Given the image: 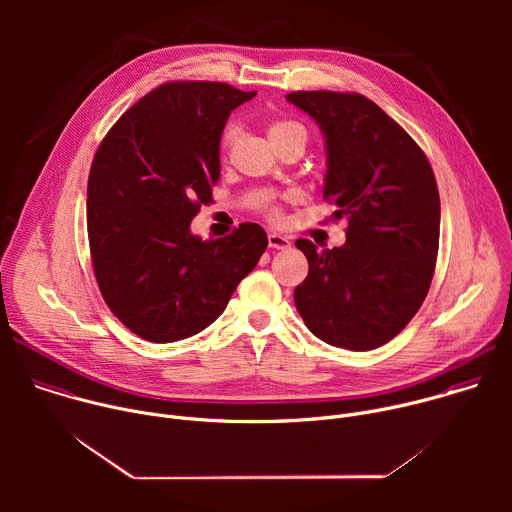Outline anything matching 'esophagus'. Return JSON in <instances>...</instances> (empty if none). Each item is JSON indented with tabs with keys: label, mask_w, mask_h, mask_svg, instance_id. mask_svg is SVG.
Wrapping results in <instances>:
<instances>
[{
	"label": "esophagus",
	"mask_w": 512,
	"mask_h": 512,
	"mask_svg": "<svg viewBox=\"0 0 512 512\" xmlns=\"http://www.w3.org/2000/svg\"><path fill=\"white\" fill-rule=\"evenodd\" d=\"M267 241H269L271 249H287L291 245V241L285 235H279V233H269Z\"/></svg>",
	"instance_id": "34e87169"
}]
</instances>
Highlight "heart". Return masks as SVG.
<instances>
[{
	"label": "heart",
	"instance_id": "b5f03b06",
	"mask_svg": "<svg viewBox=\"0 0 512 512\" xmlns=\"http://www.w3.org/2000/svg\"><path fill=\"white\" fill-rule=\"evenodd\" d=\"M267 135H269L271 143H273V141H279V139H283V137H291V135H300V137H304V139H306V129H304V125H302V123H298V121H291V119H277V121H271V123H269V127H267ZM231 139H233V131H229V133H227L225 141L229 143Z\"/></svg>",
	"mask_w": 512,
	"mask_h": 512
}]
</instances>
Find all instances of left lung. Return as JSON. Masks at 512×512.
I'll use <instances>...</instances> for the list:
<instances>
[{
    "instance_id": "obj_1",
    "label": "left lung",
    "mask_w": 512,
    "mask_h": 512,
    "mask_svg": "<svg viewBox=\"0 0 512 512\" xmlns=\"http://www.w3.org/2000/svg\"><path fill=\"white\" fill-rule=\"evenodd\" d=\"M320 127L324 196L346 218V243L322 249L298 239L310 271L294 302L308 330L348 350L395 338L421 308L440 245V194L419 145L358 93L298 91L285 97Z\"/></svg>"
}]
</instances>
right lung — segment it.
Wrapping results in <instances>:
<instances>
[{"instance_id":"1","label":"right lung","mask_w":512,"mask_h":512,"mask_svg":"<svg viewBox=\"0 0 512 512\" xmlns=\"http://www.w3.org/2000/svg\"><path fill=\"white\" fill-rule=\"evenodd\" d=\"M255 95L225 83H166L99 145L87 184L93 269L109 310L143 340L202 332L267 249L255 223L216 241L190 231L221 178L227 119Z\"/></svg>"}]
</instances>
